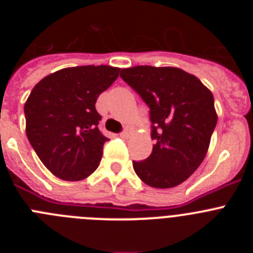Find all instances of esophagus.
Listing matches in <instances>:
<instances>
[{"label":"esophagus","instance_id":"1","mask_svg":"<svg viewBox=\"0 0 253 253\" xmlns=\"http://www.w3.org/2000/svg\"><path fill=\"white\" fill-rule=\"evenodd\" d=\"M120 137L124 138V139H126V138L130 137V131H128V130L123 131V133H120Z\"/></svg>","mask_w":253,"mask_h":253}]
</instances>
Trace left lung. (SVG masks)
<instances>
[{"label":"left lung","instance_id":"obj_1","mask_svg":"<svg viewBox=\"0 0 253 253\" xmlns=\"http://www.w3.org/2000/svg\"><path fill=\"white\" fill-rule=\"evenodd\" d=\"M120 77L151 109L152 153L133 161L138 177L156 189L182 184L204 161L218 115L211 91L177 67L135 66Z\"/></svg>","mask_w":253,"mask_h":253}]
</instances>
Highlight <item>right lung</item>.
<instances>
[{
	"label": "right lung",
	"instance_id": "right-lung-1",
	"mask_svg": "<svg viewBox=\"0 0 253 253\" xmlns=\"http://www.w3.org/2000/svg\"><path fill=\"white\" fill-rule=\"evenodd\" d=\"M120 68L80 66L59 69L38 82L24 106L26 135L44 166L58 178L80 181L99 167L107 138L99 130L100 93Z\"/></svg>",
	"mask_w": 253,
	"mask_h": 253
}]
</instances>
